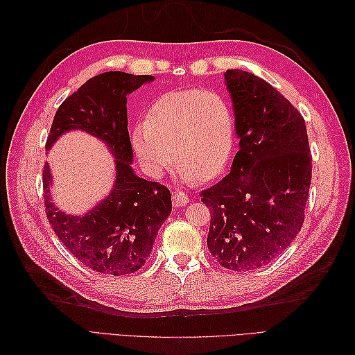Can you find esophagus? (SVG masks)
Segmentation results:
<instances>
[{
    "mask_svg": "<svg viewBox=\"0 0 355 355\" xmlns=\"http://www.w3.org/2000/svg\"><path fill=\"white\" fill-rule=\"evenodd\" d=\"M173 206L175 207H182V206H185V204L189 201V197L185 194V192H182V191H175L173 192Z\"/></svg>",
    "mask_w": 355,
    "mask_h": 355,
    "instance_id": "esophagus-1",
    "label": "esophagus"
}]
</instances>
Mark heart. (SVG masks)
I'll return each mask as SVG.
<instances>
[{
    "label": "heart",
    "instance_id": "b5f03b06",
    "mask_svg": "<svg viewBox=\"0 0 355 355\" xmlns=\"http://www.w3.org/2000/svg\"><path fill=\"white\" fill-rule=\"evenodd\" d=\"M234 139L228 101L200 89L161 94L149 108L148 120L137 123L132 135L135 153L148 175L159 178L176 159L179 178L185 182L219 175L232 154Z\"/></svg>",
    "mask_w": 355,
    "mask_h": 355
}]
</instances>
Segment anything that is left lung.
Segmentation results:
<instances>
[{
    "mask_svg": "<svg viewBox=\"0 0 355 355\" xmlns=\"http://www.w3.org/2000/svg\"><path fill=\"white\" fill-rule=\"evenodd\" d=\"M225 75L240 151L230 173L201 191L210 207L207 247L235 272L271 263L296 239L313 176L304 116L271 84L241 69Z\"/></svg>",
    "mask_w": 355,
    "mask_h": 355,
    "instance_id": "1",
    "label": "left lung"
}]
</instances>
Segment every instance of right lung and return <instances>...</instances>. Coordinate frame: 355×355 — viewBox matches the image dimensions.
I'll use <instances>...</instances> for the list:
<instances>
[{
  "mask_svg": "<svg viewBox=\"0 0 355 355\" xmlns=\"http://www.w3.org/2000/svg\"><path fill=\"white\" fill-rule=\"evenodd\" d=\"M153 75L111 71L96 75L62 102L53 118L46 149L69 130H84L108 145L115 163L111 194L83 216L60 211L50 197L49 163L42 170L50 227L73 257L105 275L132 274L146 263L158 230L171 211L170 191L135 175L127 128V94Z\"/></svg>",
  "mask_w": 355,
  "mask_h": 355,
  "instance_id": "add662e5",
  "label": "right lung"
}]
</instances>
